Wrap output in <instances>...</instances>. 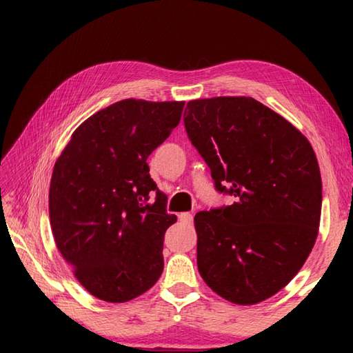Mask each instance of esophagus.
<instances>
[{"label": "esophagus", "instance_id": "34e87169", "mask_svg": "<svg viewBox=\"0 0 353 353\" xmlns=\"http://www.w3.org/2000/svg\"><path fill=\"white\" fill-rule=\"evenodd\" d=\"M179 219H181L183 224H191L193 223V213H188V212L181 213L179 214Z\"/></svg>", "mask_w": 353, "mask_h": 353}]
</instances>
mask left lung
I'll return each mask as SVG.
<instances>
[{
  "label": "left lung",
  "instance_id": "left-lung-1",
  "mask_svg": "<svg viewBox=\"0 0 353 353\" xmlns=\"http://www.w3.org/2000/svg\"><path fill=\"white\" fill-rule=\"evenodd\" d=\"M187 135L230 205L194 216L198 270L227 301L252 305L291 282L318 236L322 182L310 141L254 98L190 101Z\"/></svg>",
  "mask_w": 353,
  "mask_h": 353
}]
</instances>
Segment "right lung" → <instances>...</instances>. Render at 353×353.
Here are the masks:
<instances>
[{
	"label": "right lung",
	"instance_id": "1",
	"mask_svg": "<svg viewBox=\"0 0 353 353\" xmlns=\"http://www.w3.org/2000/svg\"><path fill=\"white\" fill-rule=\"evenodd\" d=\"M185 103L124 99L77 128L57 159L50 223L59 252L90 294L128 302L163 272V240L177 221L146 160L181 121Z\"/></svg>",
	"mask_w": 353,
	"mask_h": 353
}]
</instances>
